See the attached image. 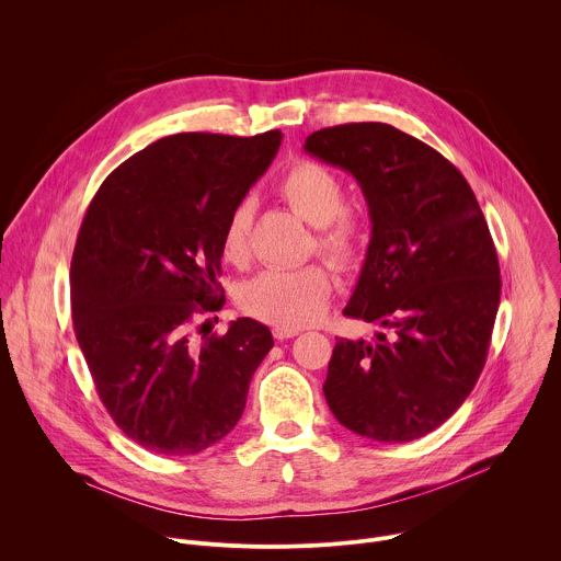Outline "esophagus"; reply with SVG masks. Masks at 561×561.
<instances>
[{
	"mask_svg": "<svg viewBox=\"0 0 561 561\" xmlns=\"http://www.w3.org/2000/svg\"><path fill=\"white\" fill-rule=\"evenodd\" d=\"M273 335H275V340L284 342V340H290V337L299 335V331H297V329H282V327H275V329H273Z\"/></svg>",
	"mask_w": 561,
	"mask_h": 561,
	"instance_id": "esophagus-1",
	"label": "esophagus"
}]
</instances>
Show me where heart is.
I'll return each mask as SVG.
<instances>
[{"mask_svg": "<svg viewBox=\"0 0 561 561\" xmlns=\"http://www.w3.org/2000/svg\"><path fill=\"white\" fill-rule=\"evenodd\" d=\"M282 199L312 228L314 244L329 262L351 268L364 251L362 221L344 210L346 193L335 173L314 162L295 164L279 182ZM251 202H239L221 230V253L230 264L251 257ZM333 293V279L322 266L297 271L271 268L242 288V306L257 319L282 329H301L324 314Z\"/></svg>", "mask_w": 561, "mask_h": 561, "instance_id": "obj_1", "label": "heart"}]
</instances>
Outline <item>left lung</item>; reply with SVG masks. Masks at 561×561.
Wrapping results in <instances>:
<instances>
[{
	"mask_svg": "<svg viewBox=\"0 0 561 561\" xmlns=\"http://www.w3.org/2000/svg\"><path fill=\"white\" fill-rule=\"evenodd\" d=\"M304 150L357 180L373 224L344 314L379 331L337 340L329 409L362 437L420 439L466 402L486 364L502 279L484 213L446 157L394 126L322 128Z\"/></svg>",
	"mask_w": 561,
	"mask_h": 561,
	"instance_id": "1",
	"label": "left lung"
}]
</instances>
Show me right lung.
Here are the masks:
<instances>
[{
  "label": "right lung",
  "mask_w": 561,
  "mask_h": 561,
  "mask_svg": "<svg viewBox=\"0 0 561 561\" xmlns=\"http://www.w3.org/2000/svg\"><path fill=\"white\" fill-rule=\"evenodd\" d=\"M279 144V130L157 139L104 180L79 228L75 335L102 404L146 450L182 457L224 439L273 348L268 327L251 317L224 335H208V322L195 335L193 324L226 301L224 224Z\"/></svg>",
  "instance_id": "right-lung-1"
}]
</instances>
